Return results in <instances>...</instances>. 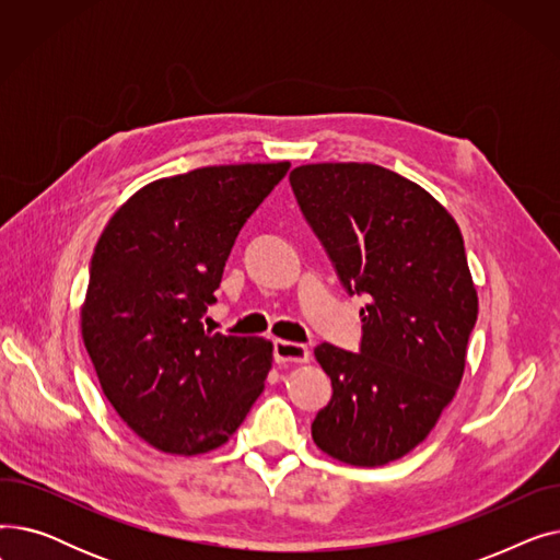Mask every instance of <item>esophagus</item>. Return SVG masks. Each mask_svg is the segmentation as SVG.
I'll return each instance as SVG.
<instances>
[{"instance_id": "34e87169", "label": "esophagus", "mask_w": 560, "mask_h": 560, "mask_svg": "<svg viewBox=\"0 0 560 560\" xmlns=\"http://www.w3.org/2000/svg\"><path fill=\"white\" fill-rule=\"evenodd\" d=\"M272 351H275L277 363H306L311 357L304 345L290 342V340H275Z\"/></svg>"}]
</instances>
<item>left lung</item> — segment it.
<instances>
[{
	"mask_svg": "<svg viewBox=\"0 0 560 560\" xmlns=\"http://www.w3.org/2000/svg\"><path fill=\"white\" fill-rule=\"evenodd\" d=\"M290 186L347 295L368 298L359 351L315 347L334 393L313 440L386 465L422 443L463 378L479 313L463 235L427 190L372 163L300 165Z\"/></svg>",
	"mask_w": 560,
	"mask_h": 560,
	"instance_id": "obj_1",
	"label": "left lung"
}]
</instances>
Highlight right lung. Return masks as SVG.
Here are the masks:
<instances>
[{
	"mask_svg": "<svg viewBox=\"0 0 560 560\" xmlns=\"http://www.w3.org/2000/svg\"><path fill=\"white\" fill-rule=\"evenodd\" d=\"M290 163L199 167L138 190L95 247L81 334L106 399L144 443L203 454L262 393L272 342L203 329L231 247Z\"/></svg>",
	"mask_w": 560,
	"mask_h": 560,
	"instance_id": "add662e5",
	"label": "right lung"
}]
</instances>
